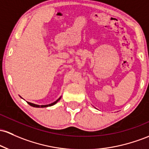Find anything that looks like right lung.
I'll return each mask as SVG.
<instances>
[{"instance_id":"obj_1","label":"right lung","mask_w":149,"mask_h":149,"mask_svg":"<svg viewBox=\"0 0 149 149\" xmlns=\"http://www.w3.org/2000/svg\"><path fill=\"white\" fill-rule=\"evenodd\" d=\"M60 99H61V97H59V98L57 100L55 101V102H52V103H51L49 104H45V105H39V104H35L33 103H31V102H27V103H28L29 105L32 106V107H50V106H52V105H54V104H55L58 100H59Z\"/></svg>"}]
</instances>
